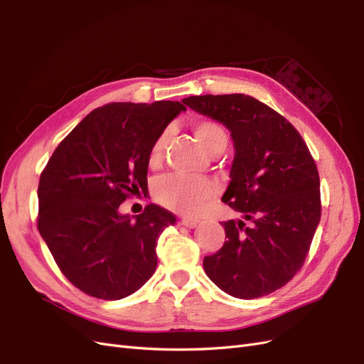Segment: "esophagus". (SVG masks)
Listing matches in <instances>:
<instances>
[{
	"instance_id": "34e87169",
	"label": "esophagus",
	"mask_w": 364,
	"mask_h": 364,
	"mask_svg": "<svg viewBox=\"0 0 364 364\" xmlns=\"http://www.w3.org/2000/svg\"><path fill=\"white\" fill-rule=\"evenodd\" d=\"M181 223L185 226V228H196V225L197 223H199V222H197V220L196 218H188V217H183L182 220H181Z\"/></svg>"
}]
</instances>
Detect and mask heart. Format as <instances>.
<instances>
[{"mask_svg":"<svg viewBox=\"0 0 364 364\" xmlns=\"http://www.w3.org/2000/svg\"><path fill=\"white\" fill-rule=\"evenodd\" d=\"M193 134L199 144L211 156H217L223 151L228 144V132L226 129L214 119H197L191 126ZM170 142L168 132H162L156 136L150 146L147 164L151 170L159 168L165 159ZM217 193V186L213 181L206 178L191 179L185 176H168V178L159 179L153 186V196L159 205L170 209L173 213L193 215L213 199Z\"/></svg>","mask_w":364,"mask_h":364,"instance_id":"heart-1","label":"heart"}]
</instances>
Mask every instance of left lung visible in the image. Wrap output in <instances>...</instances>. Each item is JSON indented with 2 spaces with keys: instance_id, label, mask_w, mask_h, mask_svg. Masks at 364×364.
Instances as JSON below:
<instances>
[{
  "instance_id": "left-lung-1",
  "label": "left lung",
  "mask_w": 364,
  "mask_h": 364,
  "mask_svg": "<svg viewBox=\"0 0 364 364\" xmlns=\"http://www.w3.org/2000/svg\"><path fill=\"white\" fill-rule=\"evenodd\" d=\"M183 105L223 123L235 158L222 200L240 213L226 241L203 259L218 289L255 299L284 287L304 266L321 222V181L306 142L289 119L245 94L193 95Z\"/></svg>"
}]
</instances>
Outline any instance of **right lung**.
<instances>
[{"label":"right lung","instance_id":"obj_1","mask_svg":"<svg viewBox=\"0 0 364 364\" xmlns=\"http://www.w3.org/2000/svg\"><path fill=\"white\" fill-rule=\"evenodd\" d=\"M185 106L179 102L109 103L87 114L41 173L38 229L74 287L117 301L156 270V241L176 217L147 205L132 220L118 208L147 190L153 141Z\"/></svg>","mask_w":364,"mask_h":364}]
</instances>
